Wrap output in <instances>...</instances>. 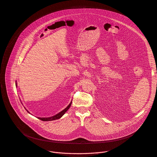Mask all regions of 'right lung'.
I'll use <instances>...</instances> for the list:
<instances>
[{
  "label": "right lung",
  "mask_w": 157,
  "mask_h": 157,
  "mask_svg": "<svg viewBox=\"0 0 157 157\" xmlns=\"http://www.w3.org/2000/svg\"><path fill=\"white\" fill-rule=\"evenodd\" d=\"M17 82H16V86H17ZM71 102H72V101H71V103L69 104V105L67 107V108H65L63 110H62V112H60V113H59L58 114H57V115H54V116H53V117H47V118H39V117H38V118H39V120H42V121H52V120H56L60 119V118L67 112V111L70 109V106H71ZM26 111H27L28 112H29L27 110H26Z\"/></svg>",
  "instance_id": "1"
}]
</instances>
